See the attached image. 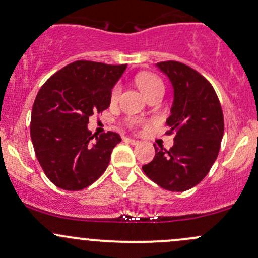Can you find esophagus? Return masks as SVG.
<instances>
[{"label": "esophagus", "mask_w": 258, "mask_h": 258, "mask_svg": "<svg viewBox=\"0 0 258 258\" xmlns=\"http://www.w3.org/2000/svg\"><path fill=\"white\" fill-rule=\"evenodd\" d=\"M123 141L128 142V144H131V145H137V144H139V141H137V140H135V139H130V137H124Z\"/></svg>", "instance_id": "obj_1"}]
</instances>
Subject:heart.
I'll return each mask as SVG.
<instances>
[{
  "label": "heart",
  "mask_w": 258,
  "mask_h": 258,
  "mask_svg": "<svg viewBox=\"0 0 258 258\" xmlns=\"http://www.w3.org/2000/svg\"><path fill=\"white\" fill-rule=\"evenodd\" d=\"M135 83H136L137 87L140 88L142 93L147 98H150L151 96L155 95V93H163V81L157 76V75L152 74V72H140V74L136 75L135 77ZM119 95V85H114L112 88H111L110 92V101L111 102H116L117 98H118ZM126 123L128 127H137L142 123L140 119L137 118H130L126 119Z\"/></svg>",
  "instance_id": "heart-1"
}]
</instances>
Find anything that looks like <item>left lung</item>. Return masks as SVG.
<instances>
[{
  "label": "left lung",
  "mask_w": 258,
  "mask_h": 258,
  "mask_svg": "<svg viewBox=\"0 0 258 258\" xmlns=\"http://www.w3.org/2000/svg\"><path fill=\"white\" fill-rule=\"evenodd\" d=\"M173 86L167 135H175L170 150L156 147L142 170L162 188L182 192L199 184L217 158L223 136V113L212 85L192 67L177 61L158 62Z\"/></svg>",
  "instance_id": "left-lung-1"
}]
</instances>
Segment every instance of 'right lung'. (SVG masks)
<instances>
[{"label":"right lung","mask_w":258,"mask_h":258,"mask_svg":"<svg viewBox=\"0 0 258 258\" xmlns=\"http://www.w3.org/2000/svg\"><path fill=\"white\" fill-rule=\"evenodd\" d=\"M127 64L80 59L42 85L31 113V140L43 172L54 186L80 191L107 168L121 137L108 131L96 136L88 118L110 106V92Z\"/></svg>","instance_id":"add662e5"}]
</instances>
